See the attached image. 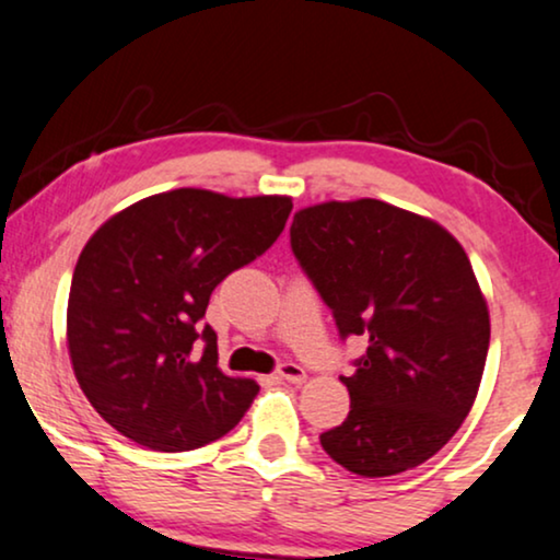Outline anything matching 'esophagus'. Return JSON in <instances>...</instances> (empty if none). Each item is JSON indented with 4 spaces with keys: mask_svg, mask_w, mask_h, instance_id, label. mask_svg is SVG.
I'll use <instances>...</instances> for the list:
<instances>
[{
    "mask_svg": "<svg viewBox=\"0 0 560 560\" xmlns=\"http://www.w3.org/2000/svg\"><path fill=\"white\" fill-rule=\"evenodd\" d=\"M279 377L281 380H287V382H294V385H302L304 380H307V372L302 370L300 364H294V362H284V364H279Z\"/></svg>",
    "mask_w": 560,
    "mask_h": 560,
    "instance_id": "1",
    "label": "esophagus"
}]
</instances>
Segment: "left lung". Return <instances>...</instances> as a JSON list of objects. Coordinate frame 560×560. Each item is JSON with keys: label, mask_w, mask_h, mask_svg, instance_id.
<instances>
[{"label": "left lung", "mask_w": 560, "mask_h": 560, "mask_svg": "<svg viewBox=\"0 0 560 560\" xmlns=\"http://www.w3.org/2000/svg\"><path fill=\"white\" fill-rule=\"evenodd\" d=\"M292 250L343 338L366 353L341 377L351 410L320 444L364 478L434 457L483 377L491 317L463 245L434 219L377 198L300 209Z\"/></svg>", "instance_id": "1"}]
</instances>
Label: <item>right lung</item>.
I'll return each instance as SVG.
<instances>
[{
	"mask_svg": "<svg viewBox=\"0 0 560 560\" xmlns=\"http://www.w3.org/2000/svg\"><path fill=\"white\" fill-rule=\"evenodd\" d=\"M289 211V196L175 188L95 230L74 266L67 346L113 429L154 452L198 450L235 429L258 382L219 370L217 332L198 320L219 281L276 243Z\"/></svg>",
	"mask_w": 560,
	"mask_h": 560,
	"instance_id": "right-lung-1",
	"label": "right lung"
}]
</instances>
